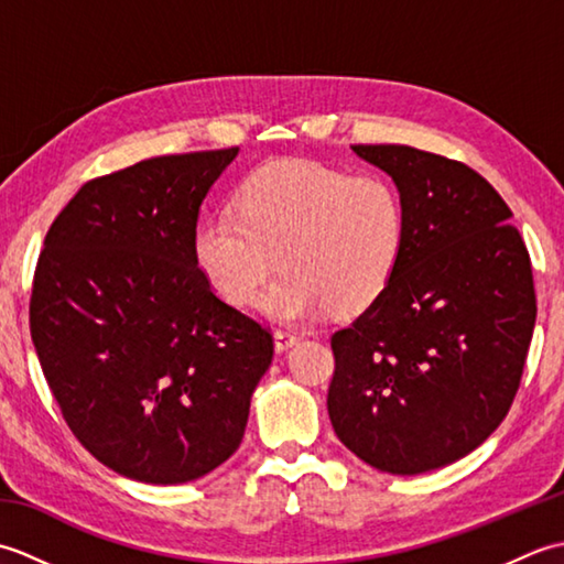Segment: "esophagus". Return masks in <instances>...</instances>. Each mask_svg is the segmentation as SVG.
<instances>
[{
  "label": "esophagus",
  "instance_id": "esophagus-1",
  "mask_svg": "<svg viewBox=\"0 0 564 564\" xmlns=\"http://www.w3.org/2000/svg\"><path fill=\"white\" fill-rule=\"evenodd\" d=\"M273 339H275V351H289L293 344H297V334L293 329H275L273 332Z\"/></svg>",
  "mask_w": 564,
  "mask_h": 564
}]
</instances>
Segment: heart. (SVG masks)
Wrapping results in <instances>:
<instances>
[{"label": "heart", "mask_w": 564, "mask_h": 564, "mask_svg": "<svg viewBox=\"0 0 564 564\" xmlns=\"http://www.w3.org/2000/svg\"><path fill=\"white\" fill-rule=\"evenodd\" d=\"M406 218L400 191L380 174H349L305 160L251 174L237 215L198 225L194 257L210 289L251 305L271 279L263 310L283 319L356 315L388 291L400 267Z\"/></svg>", "instance_id": "1"}]
</instances>
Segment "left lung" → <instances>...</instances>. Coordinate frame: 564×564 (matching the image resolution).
Wrapping results in <instances>:
<instances>
[{
    "label": "left lung",
    "mask_w": 564,
    "mask_h": 564,
    "mask_svg": "<svg viewBox=\"0 0 564 564\" xmlns=\"http://www.w3.org/2000/svg\"><path fill=\"white\" fill-rule=\"evenodd\" d=\"M398 184L406 237L388 291L332 334L339 441L392 475L475 451L505 422L535 327L531 257L470 166L410 145H351Z\"/></svg>",
    "instance_id": "8db88e82"
}]
</instances>
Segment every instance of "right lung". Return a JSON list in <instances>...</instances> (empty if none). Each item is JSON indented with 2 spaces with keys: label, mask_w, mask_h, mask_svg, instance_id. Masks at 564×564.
<instances>
[{
  "label": "right lung",
  "mask_w": 564,
  "mask_h": 564,
  "mask_svg": "<svg viewBox=\"0 0 564 564\" xmlns=\"http://www.w3.org/2000/svg\"><path fill=\"white\" fill-rule=\"evenodd\" d=\"M237 148L162 154L84 184L45 235L29 322L59 412L94 458L178 485L245 436L273 337L210 289L200 203Z\"/></svg>",
  "instance_id": "obj_1"
}]
</instances>
